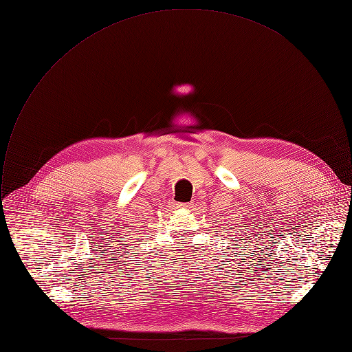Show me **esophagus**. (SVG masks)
Listing matches in <instances>:
<instances>
[{"instance_id": "esophagus-1", "label": "esophagus", "mask_w": 352, "mask_h": 352, "mask_svg": "<svg viewBox=\"0 0 352 352\" xmlns=\"http://www.w3.org/2000/svg\"><path fill=\"white\" fill-rule=\"evenodd\" d=\"M177 208H181V209H190V208H193V204H192V202H186V204L178 202V204H177Z\"/></svg>"}]
</instances>
